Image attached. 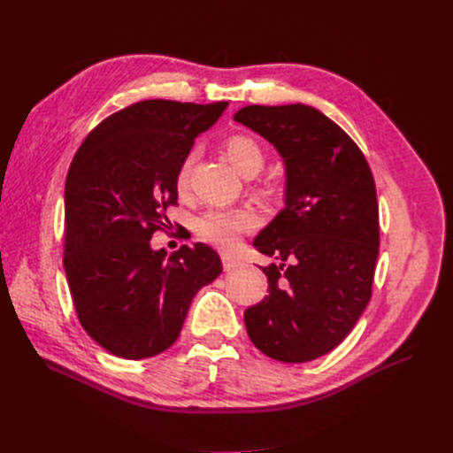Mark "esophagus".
Masks as SVG:
<instances>
[{"mask_svg":"<svg viewBox=\"0 0 453 453\" xmlns=\"http://www.w3.org/2000/svg\"><path fill=\"white\" fill-rule=\"evenodd\" d=\"M221 265H224V271L229 273V271H235V268L242 266V261L229 253H221Z\"/></svg>","mask_w":453,"mask_h":453,"instance_id":"1","label":"esophagus"}]
</instances>
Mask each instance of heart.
Listing matches in <instances>:
<instances>
[{
	"label": "heart",
	"mask_w": 453,
	"mask_h": 453,
	"mask_svg": "<svg viewBox=\"0 0 453 453\" xmlns=\"http://www.w3.org/2000/svg\"><path fill=\"white\" fill-rule=\"evenodd\" d=\"M224 151L229 163L235 167L237 173L243 177H253L265 165V151L255 138L245 136V134H235L224 142ZM192 157H185L180 163L177 173V188L185 190L188 182ZM255 224V216L249 210H221L214 208L200 214L195 219L196 235L210 245L216 247H232L237 235L251 229Z\"/></svg>",
	"instance_id": "1"
}]
</instances>
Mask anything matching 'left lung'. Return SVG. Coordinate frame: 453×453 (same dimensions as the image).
I'll return each instance as SVG.
<instances>
[{
  "label": "left lung",
  "mask_w": 453,
  "mask_h": 453,
  "mask_svg": "<svg viewBox=\"0 0 453 453\" xmlns=\"http://www.w3.org/2000/svg\"><path fill=\"white\" fill-rule=\"evenodd\" d=\"M261 134L286 165L284 208L255 237L268 296L245 311L249 339L268 358H319L352 331L372 297L380 210L364 153L307 104H251L234 117Z\"/></svg>",
  "instance_id": "obj_1"
}]
</instances>
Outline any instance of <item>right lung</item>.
I'll return each instance as SVG.
<instances>
[{
	"instance_id": "add662e5",
	"label": "right lung",
	"mask_w": 453,
	"mask_h": 453,
	"mask_svg": "<svg viewBox=\"0 0 453 453\" xmlns=\"http://www.w3.org/2000/svg\"><path fill=\"white\" fill-rule=\"evenodd\" d=\"M226 101L134 103L83 140L64 192V268L78 319L114 356L142 360L179 339L192 297L221 261L204 243L167 257L151 235L177 204V173Z\"/></svg>"
}]
</instances>
